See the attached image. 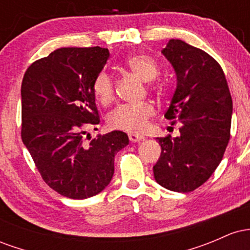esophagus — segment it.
Segmentation results:
<instances>
[{
	"mask_svg": "<svg viewBox=\"0 0 250 250\" xmlns=\"http://www.w3.org/2000/svg\"><path fill=\"white\" fill-rule=\"evenodd\" d=\"M145 139V137L141 136V135H137V134H129V140H130L133 143H136V142H140L142 141V140Z\"/></svg>",
	"mask_w": 250,
	"mask_h": 250,
	"instance_id": "34e87169",
	"label": "esophagus"
}]
</instances>
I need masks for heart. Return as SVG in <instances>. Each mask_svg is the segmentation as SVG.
Returning <instances> with one entry per match:
<instances>
[{
    "label": "heart",
    "mask_w": 250,
    "mask_h": 250,
    "mask_svg": "<svg viewBox=\"0 0 250 250\" xmlns=\"http://www.w3.org/2000/svg\"><path fill=\"white\" fill-rule=\"evenodd\" d=\"M125 65L146 82L154 81L159 75V64L153 57L146 54H134L129 56L125 61ZM91 89L94 96L102 105H108L113 102L115 85L113 77L105 70L100 71L95 76ZM154 115L155 107L149 101L137 104H121L109 114L107 122L109 128L114 130L140 133Z\"/></svg>",
    "instance_id": "obj_1"
}]
</instances>
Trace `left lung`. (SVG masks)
<instances>
[{
	"label": "left lung",
	"instance_id": "left-lung-1",
	"mask_svg": "<svg viewBox=\"0 0 250 250\" xmlns=\"http://www.w3.org/2000/svg\"><path fill=\"white\" fill-rule=\"evenodd\" d=\"M162 54L173 64L177 87L165 113L181 122L180 136L156 137L161 156L153 167L159 185L189 193L220 165L230 140L233 101L219 62L181 40H169Z\"/></svg>",
	"mask_w": 250,
	"mask_h": 250
}]
</instances>
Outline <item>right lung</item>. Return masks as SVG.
Returning <instances> with one entry per match:
<instances>
[{"label":"right lung","instance_id":"add662e5","mask_svg":"<svg viewBox=\"0 0 250 250\" xmlns=\"http://www.w3.org/2000/svg\"><path fill=\"white\" fill-rule=\"evenodd\" d=\"M108 59L107 48H60L31 63L22 80V141L43 181L69 199L101 193L129 143L120 130L89 143L83 137L100 123L91 84Z\"/></svg>","mask_w":250,"mask_h":250}]
</instances>
